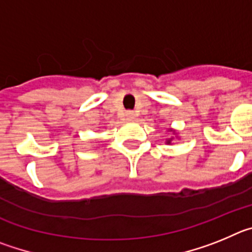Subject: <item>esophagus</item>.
<instances>
[{"mask_svg":"<svg viewBox=\"0 0 252 252\" xmlns=\"http://www.w3.org/2000/svg\"><path fill=\"white\" fill-rule=\"evenodd\" d=\"M126 117H127L128 121H132V120H135V117H136V113L133 112V111H127V112H126Z\"/></svg>","mask_w":252,"mask_h":252,"instance_id":"1","label":"esophagus"}]
</instances>
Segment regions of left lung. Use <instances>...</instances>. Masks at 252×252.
<instances>
[{"label":"left lung","instance_id":"8db88e82","mask_svg":"<svg viewBox=\"0 0 252 252\" xmlns=\"http://www.w3.org/2000/svg\"><path fill=\"white\" fill-rule=\"evenodd\" d=\"M168 142H170V140H169V141H168Z\"/></svg>","mask_w":252,"mask_h":252}]
</instances>
